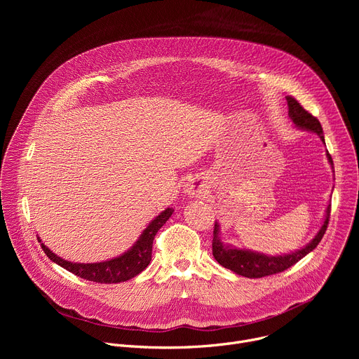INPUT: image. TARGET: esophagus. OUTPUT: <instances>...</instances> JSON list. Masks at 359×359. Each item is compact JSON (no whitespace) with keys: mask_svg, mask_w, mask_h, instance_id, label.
<instances>
[{"mask_svg":"<svg viewBox=\"0 0 359 359\" xmlns=\"http://www.w3.org/2000/svg\"><path fill=\"white\" fill-rule=\"evenodd\" d=\"M184 191L189 196L197 197V196H200V194H203L204 191H206V184H204L200 179H190L184 184Z\"/></svg>","mask_w":359,"mask_h":359,"instance_id":"esophagus-1","label":"esophagus"}]
</instances>
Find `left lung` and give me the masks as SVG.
<instances>
[{
  "label": "left lung",
  "instance_id": "8db88e82",
  "mask_svg": "<svg viewBox=\"0 0 359 359\" xmlns=\"http://www.w3.org/2000/svg\"><path fill=\"white\" fill-rule=\"evenodd\" d=\"M287 104H288V115L292 119V122L295 123V126L305 129V130H311V132L317 133L324 140L323 126L316 116H313L309 111H305L301 107L299 102L292 96H287ZM327 158H328V162L331 165H334L332 158L328 151H327ZM330 213H331V204L327 208V215H325L323 227L320 229L317 236L311 240V243H309L304 248H301L295 252L276 255V257L274 255H264L260 252L224 245L219 238V224L216 223L215 231H213V241H212L213 255L220 266L231 270L233 273H236L238 276L247 277V278H262L266 276L278 274V273L290 269L295 263H298L302 257H305L306 254L313 251L320 244V241L324 237L327 227H328Z\"/></svg>",
  "mask_w": 359,
  "mask_h": 359
}]
</instances>
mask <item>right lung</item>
<instances>
[{
  "label": "right lung",
  "instance_id": "right-lung-1",
  "mask_svg": "<svg viewBox=\"0 0 359 359\" xmlns=\"http://www.w3.org/2000/svg\"><path fill=\"white\" fill-rule=\"evenodd\" d=\"M173 209H166L162 212L155 220H151L149 226L144 229L136 244L121 257L102 262V263H90V264H81V263H71L67 262L58 255H55L48 247H45L41 240V247L46 257L53 260L58 266L64 267L69 273L85 278L88 281L100 283V284H114V283H122L128 281L133 277H136L139 273H142L151 260V247H153V238H155L159 229L169 220L172 216Z\"/></svg>",
  "mask_w": 359,
  "mask_h": 359
}]
</instances>
